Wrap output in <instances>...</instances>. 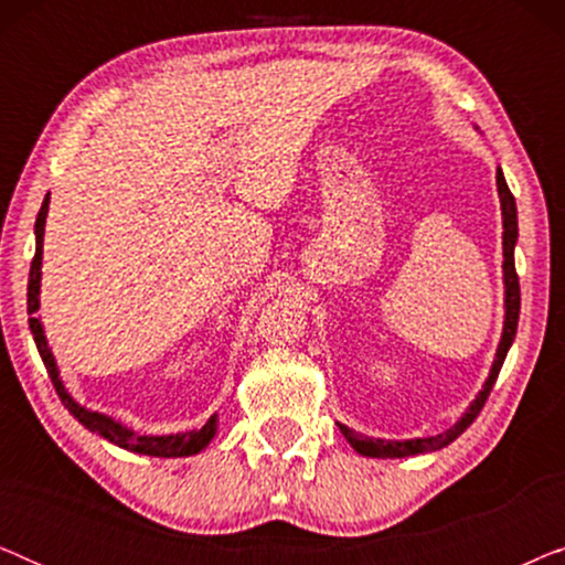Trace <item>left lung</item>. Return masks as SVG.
Listing matches in <instances>:
<instances>
[{"label":"left lung","instance_id":"left-lung-1","mask_svg":"<svg viewBox=\"0 0 565 565\" xmlns=\"http://www.w3.org/2000/svg\"><path fill=\"white\" fill-rule=\"evenodd\" d=\"M497 188H499V200H501V223H504V236H501L504 238V242H501L504 244V265H501V269H504V329H501V339H499L497 354H493L489 377H486L483 388L478 391V396L470 401L466 414H462L450 429L443 431V435L414 437V439H377V437H362L360 431H354L347 427V424L337 422L347 443H350L360 455H365V458H408V455L443 450V447L450 445L452 439H458L462 431L476 422V416L481 414L486 398H489L493 383H497L499 370L504 365L509 347H512L516 337V321H520V277H516V269H514V246H516V236H520V228H516L514 195L509 192L504 172H501V169H497Z\"/></svg>","mask_w":565,"mask_h":565}]
</instances>
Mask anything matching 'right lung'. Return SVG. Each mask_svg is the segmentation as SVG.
I'll list each match as a JSON object with an SVG mask.
<instances>
[{
  "instance_id": "1",
  "label": "right lung",
  "mask_w": 565,
  "mask_h": 565,
  "mask_svg": "<svg viewBox=\"0 0 565 565\" xmlns=\"http://www.w3.org/2000/svg\"><path fill=\"white\" fill-rule=\"evenodd\" d=\"M49 203L51 195L43 200L41 213L35 218V257L33 265H30V280H28V313H30V331H33L35 347L41 352L43 365L49 370L53 388H56L61 404L68 408V414L74 416L76 422L82 424L84 429L97 431L99 437H105L107 443L122 447L128 452H138V455H151V458H188V455H198L200 450H205L211 445V439L218 431V416H211L203 424V429H190V431H177V435H138L126 424H120L113 416H107L103 412H92V408L82 406L79 401L72 398V393L66 391L64 381H61L56 358H53L49 339H45L43 331V321L38 313L41 308V267H43V234H45V215H49Z\"/></svg>"
}]
</instances>
